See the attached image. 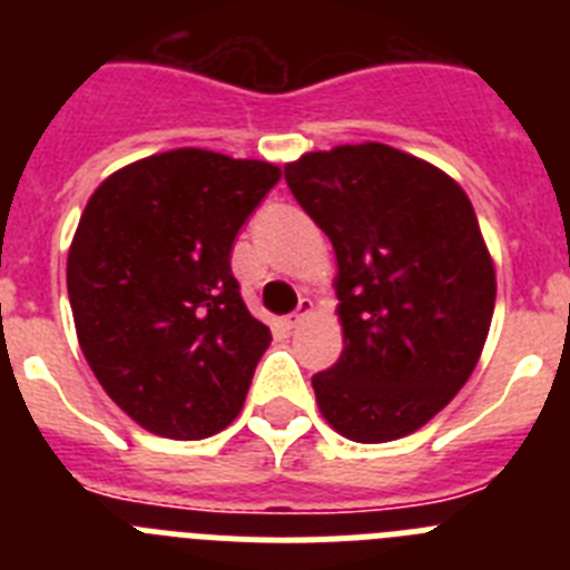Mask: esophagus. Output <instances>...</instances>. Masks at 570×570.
Wrapping results in <instances>:
<instances>
[{
  "label": "esophagus",
  "mask_w": 570,
  "mask_h": 570,
  "mask_svg": "<svg viewBox=\"0 0 570 570\" xmlns=\"http://www.w3.org/2000/svg\"><path fill=\"white\" fill-rule=\"evenodd\" d=\"M311 311H314V302H311L308 296H302L299 308H296V314L288 320V328H299L302 322H305V316H311Z\"/></svg>",
  "instance_id": "obj_1"
}]
</instances>
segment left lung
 I'll return each mask as SVG.
<instances>
[{
  "label": "left lung",
  "mask_w": 570,
  "mask_h": 570,
  "mask_svg": "<svg viewBox=\"0 0 570 570\" xmlns=\"http://www.w3.org/2000/svg\"><path fill=\"white\" fill-rule=\"evenodd\" d=\"M285 183L336 254L342 347L311 380L322 416L354 442H391L434 420L473 374L497 271L456 179L382 142L285 165Z\"/></svg>",
  "instance_id": "left-lung-1"
}]
</instances>
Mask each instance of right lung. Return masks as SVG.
Instances as JSON below:
<instances>
[{
  "label": "right lung",
  "mask_w": 570,
  "mask_h": 570,
  "mask_svg": "<svg viewBox=\"0 0 570 570\" xmlns=\"http://www.w3.org/2000/svg\"><path fill=\"white\" fill-rule=\"evenodd\" d=\"M282 170L203 148L145 156L90 194L68 250L79 347L145 431L205 440L242 411L271 345L230 248Z\"/></svg>",
  "instance_id": "right-lung-1"
}]
</instances>
